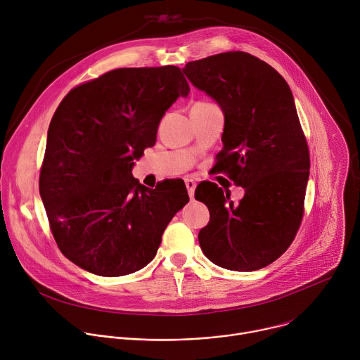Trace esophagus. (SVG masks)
<instances>
[{
    "label": "esophagus",
    "mask_w": 360,
    "mask_h": 360,
    "mask_svg": "<svg viewBox=\"0 0 360 360\" xmlns=\"http://www.w3.org/2000/svg\"><path fill=\"white\" fill-rule=\"evenodd\" d=\"M185 185H186V189H188V195L191 199H193V195H195V188H196V182L193 179H189L186 178L185 179Z\"/></svg>",
    "instance_id": "obj_1"
}]
</instances>
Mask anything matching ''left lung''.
Instances as JSON below:
<instances>
[{"label": "left lung", "instance_id": "obj_1", "mask_svg": "<svg viewBox=\"0 0 360 360\" xmlns=\"http://www.w3.org/2000/svg\"><path fill=\"white\" fill-rule=\"evenodd\" d=\"M182 71L221 107L224 148L217 167L245 188L238 205L212 182L211 196L196 188L195 199L211 215L198 235L200 249L229 271L262 269L292 243L309 179V150L292 91L275 68L242 51L188 63Z\"/></svg>", "mask_w": 360, "mask_h": 360}]
</instances>
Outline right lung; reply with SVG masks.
Returning a JSON list of instances; mask_svg holds the SVG:
<instances>
[{
    "label": "right lung",
    "mask_w": 360,
    "mask_h": 360,
    "mask_svg": "<svg viewBox=\"0 0 360 360\" xmlns=\"http://www.w3.org/2000/svg\"><path fill=\"white\" fill-rule=\"evenodd\" d=\"M189 85L174 65L120 68L67 94L51 120L39 193L64 256L98 276L146 266L175 214L182 182L149 189L132 176L160 122Z\"/></svg>",
    "instance_id": "right-lung-1"
}]
</instances>
